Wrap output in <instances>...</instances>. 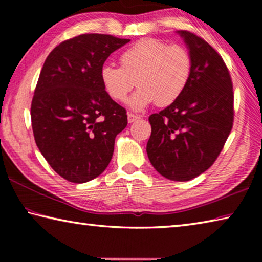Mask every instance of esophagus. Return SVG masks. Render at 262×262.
Returning a JSON list of instances; mask_svg holds the SVG:
<instances>
[{"mask_svg": "<svg viewBox=\"0 0 262 262\" xmlns=\"http://www.w3.org/2000/svg\"><path fill=\"white\" fill-rule=\"evenodd\" d=\"M139 119H140L139 115H135V114H133V113H128V122H129V123L134 122L136 120H139Z\"/></svg>", "mask_w": 262, "mask_h": 262, "instance_id": "1", "label": "esophagus"}]
</instances>
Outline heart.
Returning <instances> with one entry per match:
<instances>
[{
    "instance_id": "heart-1",
    "label": "heart",
    "mask_w": 262,
    "mask_h": 262,
    "mask_svg": "<svg viewBox=\"0 0 262 262\" xmlns=\"http://www.w3.org/2000/svg\"><path fill=\"white\" fill-rule=\"evenodd\" d=\"M119 60L120 67L106 64L100 69V81L115 101H125L136 84L140 89L128 101L135 111L152 103L161 107L173 103L187 86L193 69L187 48L154 38L141 39Z\"/></svg>"
}]
</instances>
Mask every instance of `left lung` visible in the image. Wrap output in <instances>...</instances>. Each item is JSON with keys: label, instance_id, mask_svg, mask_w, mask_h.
<instances>
[{"label": "left lung", "instance_id": "obj_1", "mask_svg": "<svg viewBox=\"0 0 262 262\" xmlns=\"http://www.w3.org/2000/svg\"><path fill=\"white\" fill-rule=\"evenodd\" d=\"M193 59L187 86L178 99L149 117L147 144L158 173L188 181L207 171L219 157L233 125V88L222 56L202 38L178 31Z\"/></svg>", "mask_w": 262, "mask_h": 262}]
</instances>
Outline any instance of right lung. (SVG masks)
I'll list each match as a JSON object with an SVG mask.
<instances>
[{
  "mask_svg": "<svg viewBox=\"0 0 262 262\" xmlns=\"http://www.w3.org/2000/svg\"><path fill=\"white\" fill-rule=\"evenodd\" d=\"M110 34H79L47 56L31 104L37 147L62 178L83 184L103 173L127 112L106 94L100 69L129 42Z\"/></svg>",
  "mask_w": 262,
  "mask_h": 262,
  "instance_id": "1",
  "label": "right lung"
}]
</instances>
